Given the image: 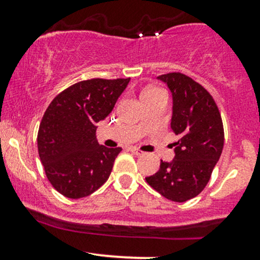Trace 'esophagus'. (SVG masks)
<instances>
[{
    "instance_id": "1",
    "label": "esophagus",
    "mask_w": 260,
    "mask_h": 260,
    "mask_svg": "<svg viewBox=\"0 0 260 260\" xmlns=\"http://www.w3.org/2000/svg\"><path fill=\"white\" fill-rule=\"evenodd\" d=\"M129 152H131V153L136 154V156H142V154H143V152L140 151V149H137L136 147H131Z\"/></svg>"
}]
</instances>
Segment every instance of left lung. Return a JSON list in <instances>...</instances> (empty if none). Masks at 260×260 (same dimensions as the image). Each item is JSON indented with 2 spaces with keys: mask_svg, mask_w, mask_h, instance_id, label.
I'll return each instance as SVG.
<instances>
[{
  "mask_svg": "<svg viewBox=\"0 0 260 260\" xmlns=\"http://www.w3.org/2000/svg\"><path fill=\"white\" fill-rule=\"evenodd\" d=\"M172 95L171 129L179 137L172 161H161L147 183L166 199L183 203L198 196L210 180L224 147V128L212 96L181 73L159 75Z\"/></svg>",
  "mask_w": 260,
  "mask_h": 260,
  "instance_id": "obj_1",
  "label": "left lung"
}]
</instances>
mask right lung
<instances>
[{
	"label": "right lung",
	"instance_id": "add662e5",
	"mask_svg": "<svg viewBox=\"0 0 260 260\" xmlns=\"http://www.w3.org/2000/svg\"><path fill=\"white\" fill-rule=\"evenodd\" d=\"M128 79L79 81L56 95L40 123L38 149L52 187L69 199L98 190L111 175L122 148L96 141V124L113 111Z\"/></svg>",
	"mask_w": 260,
	"mask_h": 260
}]
</instances>
